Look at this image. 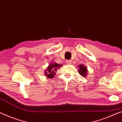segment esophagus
<instances>
[{"label": "esophagus", "mask_w": 122, "mask_h": 122, "mask_svg": "<svg viewBox=\"0 0 122 122\" xmlns=\"http://www.w3.org/2000/svg\"><path fill=\"white\" fill-rule=\"evenodd\" d=\"M66 63H67V64H68V65H70V64H71V63H72V61H71V60H67L66 61Z\"/></svg>", "instance_id": "esophagus-1"}]
</instances>
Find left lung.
<instances>
[{"label": "left lung", "mask_w": 122, "mask_h": 122, "mask_svg": "<svg viewBox=\"0 0 122 122\" xmlns=\"http://www.w3.org/2000/svg\"><path fill=\"white\" fill-rule=\"evenodd\" d=\"M78 67V72L79 74L83 77H85V76L86 75L87 72H88L87 71L86 67H85L84 65H80Z\"/></svg>", "instance_id": "left-lung-1"}]
</instances>
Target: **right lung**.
I'll list each match as a JSON object with an SVG mask.
<instances>
[{
  "instance_id": "obj_1",
  "label": "right lung",
  "mask_w": 122,
  "mask_h": 122,
  "mask_svg": "<svg viewBox=\"0 0 122 122\" xmlns=\"http://www.w3.org/2000/svg\"><path fill=\"white\" fill-rule=\"evenodd\" d=\"M62 66V65H59L57 63H51L49 66H48V68H46V72H45V74L47 77L51 78L54 77V74H55V71L57 70V67H60Z\"/></svg>"
}]
</instances>
